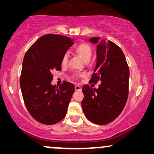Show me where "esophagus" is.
Returning a JSON list of instances; mask_svg holds the SVG:
<instances>
[{
    "label": "esophagus",
    "instance_id": "1",
    "mask_svg": "<svg viewBox=\"0 0 154 154\" xmlns=\"http://www.w3.org/2000/svg\"><path fill=\"white\" fill-rule=\"evenodd\" d=\"M75 90H76V91H79V90H81V87L80 85H75Z\"/></svg>",
    "mask_w": 154,
    "mask_h": 154
}]
</instances>
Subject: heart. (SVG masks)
I'll return each instance as SVG.
<instances>
[{
	"mask_svg": "<svg viewBox=\"0 0 154 154\" xmlns=\"http://www.w3.org/2000/svg\"><path fill=\"white\" fill-rule=\"evenodd\" d=\"M74 52L83 60L85 62H88L90 60L92 55V47L90 46L89 43H86V42H82L77 44L75 46ZM69 61V56L67 54H63L62 59H61V65L62 66H66L68 64ZM73 76L78 77L79 75L76 73L73 74Z\"/></svg>",
	"mask_w": 154,
	"mask_h": 154,
	"instance_id": "b5f03b06",
	"label": "heart"
}]
</instances>
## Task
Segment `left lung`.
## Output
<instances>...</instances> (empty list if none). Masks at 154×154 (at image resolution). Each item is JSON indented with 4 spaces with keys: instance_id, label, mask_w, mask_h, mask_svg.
Returning <instances> with one entry per match:
<instances>
[{
    "instance_id": "obj_1",
    "label": "left lung",
    "mask_w": 154,
    "mask_h": 154,
    "mask_svg": "<svg viewBox=\"0 0 154 154\" xmlns=\"http://www.w3.org/2000/svg\"><path fill=\"white\" fill-rule=\"evenodd\" d=\"M97 43V64L89 83L101 81L99 88L83 85L82 108L87 119L98 125L111 123L121 114L129 94L130 71L122 50L112 41L90 38Z\"/></svg>"
}]
</instances>
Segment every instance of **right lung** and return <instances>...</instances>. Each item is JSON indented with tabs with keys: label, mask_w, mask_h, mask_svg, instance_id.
Here are the masks:
<instances>
[{
	"label": "right lung",
	"mask_w": 154,
	"mask_h": 154,
	"mask_svg": "<svg viewBox=\"0 0 154 154\" xmlns=\"http://www.w3.org/2000/svg\"><path fill=\"white\" fill-rule=\"evenodd\" d=\"M69 37L44 35L25 54L20 86L25 106L30 115L45 125L64 119L75 91L73 83L64 81L60 87L52 85V72L61 71V59L73 44Z\"/></svg>",
	"instance_id": "obj_1"
}]
</instances>
